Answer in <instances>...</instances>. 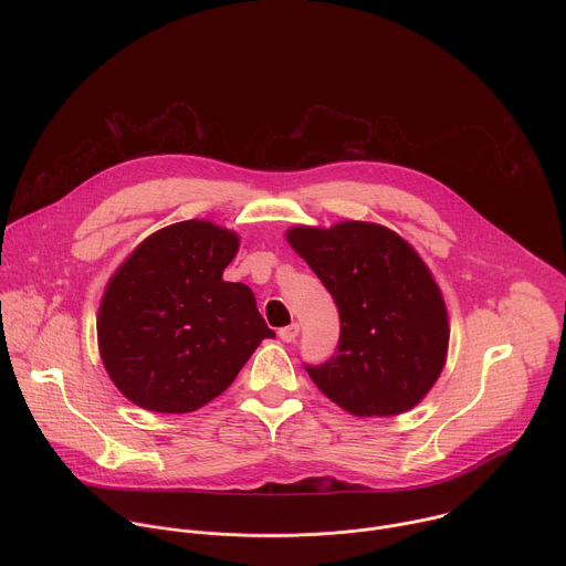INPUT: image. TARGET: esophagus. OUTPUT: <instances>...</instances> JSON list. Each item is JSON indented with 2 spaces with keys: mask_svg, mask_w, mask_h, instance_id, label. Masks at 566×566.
Listing matches in <instances>:
<instances>
[{
  "mask_svg": "<svg viewBox=\"0 0 566 566\" xmlns=\"http://www.w3.org/2000/svg\"><path fill=\"white\" fill-rule=\"evenodd\" d=\"M277 334H280V338H282L284 343H295V338L300 336V325H297V322H293V325L282 327Z\"/></svg>",
  "mask_w": 566,
  "mask_h": 566,
  "instance_id": "1",
  "label": "esophagus"
}]
</instances>
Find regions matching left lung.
<instances>
[{
    "instance_id": "1",
    "label": "left lung",
    "mask_w": 566,
    "mask_h": 566,
    "mask_svg": "<svg viewBox=\"0 0 566 566\" xmlns=\"http://www.w3.org/2000/svg\"><path fill=\"white\" fill-rule=\"evenodd\" d=\"M286 241L340 313L338 349L304 365L311 380L354 417L412 410L437 382L450 340L443 295L419 253L369 221L295 226Z\"/></svg>"
}]
</instances>
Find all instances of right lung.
Returning a JSON list of instances; mask_svg holds the SVG:
<instances>
[{"mask_svg": "<svg viewBox=\"0 0 566 566\" xmlns=\"http://www.w3.org/2000/svg\"><path fill=\"white\" fill-rule=\"evenodd\" d=\"M237 251V232L190 219L149 234L112 275L98 311L101 358L138 408H203L275 336L253 291L223 282Z\"/></svg>", "mask_w": 566, "mask_h": 566, "instance_id": "right-lung-1", "label": "right lung"}]
</instances>
